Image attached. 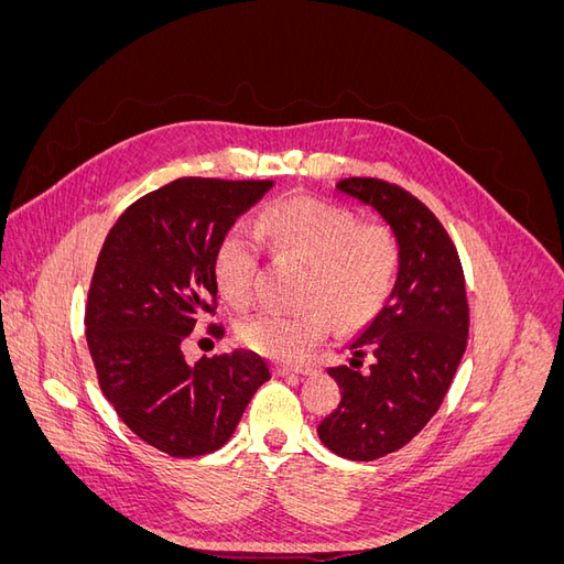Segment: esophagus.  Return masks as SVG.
Wrapping results in <instances>:
<instances>
[{"label":"esophagus","mask_w":564,"mask_h":564,"mask_svg":"<svg viewBox=\"0 0 564 564\" xmlns=\"http://www.w3.org/2000/svg\"><path fill=\"white\" fill-rule=\"evenodd\" d=\"M278 377H308L311 367H303V369H292V367H275Z\"/></svg>","instance_id":"34e87169"}]
</instances>
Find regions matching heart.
I'll list each match as a JSON object with an SVG mask.
<instances>
[{"instance_id": "heart-1", "label": "heart", "mask_w": 564, "mask_h": 564, "mask_svg": "<svg viewBox=\"0 0 564 564\" xmlns=\"http://www.w3.org/2000/svg\"><path fill=\"white\" fill-rule=\"evenodd\" d=\"M256 230L280 256L308 261L301 313L265 311L237 329L240 344L278 362H299L334 329L357 327L377 315L398 272V242L383 226H360L350 212L315 197H289L270 204ZM214 282L230 308L242 311L253 299L259 247L235 228L214 249Z\"/></svg>"}]
</instances>
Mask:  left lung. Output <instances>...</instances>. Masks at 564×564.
Returning a JSON list of instances; mask_svg holds the SVG:
<instances>
[{
  "mask_svg": "<svg viewBox=\"0 0 564 564\" xmlns=\"http://www.w3.org/2000/svg\"><path fill=\"white\" fill-rule=\"evenodd\" d=\"M336 187L377 212L398 242L392 292L348 340L350 365L327 369L340 404L317 425L334 454L373 460L404 447L445 400L468 338L466 282L447 230L414 195L379 178Z\"/></svg>",
  "mask_w": 564,
  "mask_h": 564,
  "instance_id": "obj_1",
  "label": "left lung"
}]
</instances>
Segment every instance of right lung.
<instances>
[{
    "label": "right lung",
    "mask_w": 564,
    "mask_h": 564,
    "mask_svg": "<svg viewBox=\"0 0 564 564\" xmlns=\"http://www.w3.org/2000/svg\"><path fill=\"white\" fill-rule=\"evenodd\" d=\"M270 187L272 181H172L135 199L98 253L84 324L100 390L135 435L169 456L224 447L270 379L251 350L197 362L181 350L214 311L218 240Z\"/></svg>",
    "instance_id": "add662e5"
}]
</instances>
